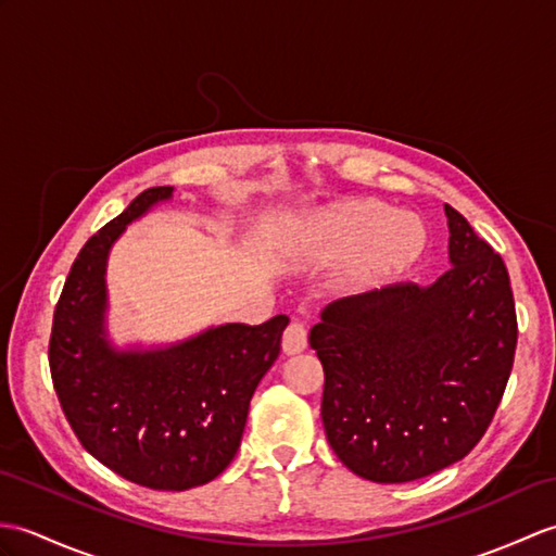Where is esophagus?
Listing matches in <instances>:
<instances>
[{"mask_svg":"<svg viewBox=\"0 0 556 556\" xmlns=\"http://www.w3.org/2000/svg\"><path fill=\"white\" fill-rule=\"evenodd\" d=\"M307 345V329L303 321L293 319L291 325L287 327V331H283V339H281V351L287 355H299L305 351Z\"/></svg>","mask_w":556,"mask_h":556,"instance_id":"34e87169","label":"esophagus"}]
</instances>
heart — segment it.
<instances>
[{
  "label": "heart",
  "mask_w": 556,
  "mask_h": 556,
  "mask_svg": "<svg viewBox=\"0 0 556 556\" xmlns=\"http://www.w3.org/2000/svg\"><path fill=\"white\" fill-rule=\"evenodd\" d=\"M426 243L421 219L391 211L377 199H343L309 215L305 251L313 257L343 253L339 283L348 291H365L403 275Z\"/></svg>",
  "instance_id": "1"
}]
</instances>
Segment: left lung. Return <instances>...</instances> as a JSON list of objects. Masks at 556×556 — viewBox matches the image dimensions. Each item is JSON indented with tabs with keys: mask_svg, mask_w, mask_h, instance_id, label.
I'll use <instances>...</instances> for the list:
<instances>
[{
	"mask_svg": "<svg viewBox=\"0 0 556 556\" xmlns=\"http://www.w3.org/2000/svg\"><path fill=\"white\" fill-rule=\"evenodd\" d=\"M445 215L453 267L443 277L333 301L309 329L327 441L374 483L417 481L467 457L511 374L519 329L507 267L453 205Z\"/></svg>",
	"mask_w": 556,
	"mask_h": 556,
	"instance_id": "obj_1",
	"label": "left lung"
}]
</instances>
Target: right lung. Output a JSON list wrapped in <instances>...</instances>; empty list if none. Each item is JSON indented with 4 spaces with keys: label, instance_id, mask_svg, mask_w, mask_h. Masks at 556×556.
<instances>
[{
    "label": "right lung",
    "instance_id": "1",
    "mask_svg": "<svg viewBox=\"0 0 556 556\" xmlns=\"http://www.w3.org/2000/svg\"><path fill=\"white\" fill-rule=\"evenodd\" d=\"M173 187L141 191L77 253L54 309L49 369L77 441L123 479L153 490L213 481L235 459L257 383L275 365L287 315L223 325L165 348H115L106 261L125 227Z\"/></svg>",
    "mask_w": 556,
    "mask_h": 556
}]
</instances>
